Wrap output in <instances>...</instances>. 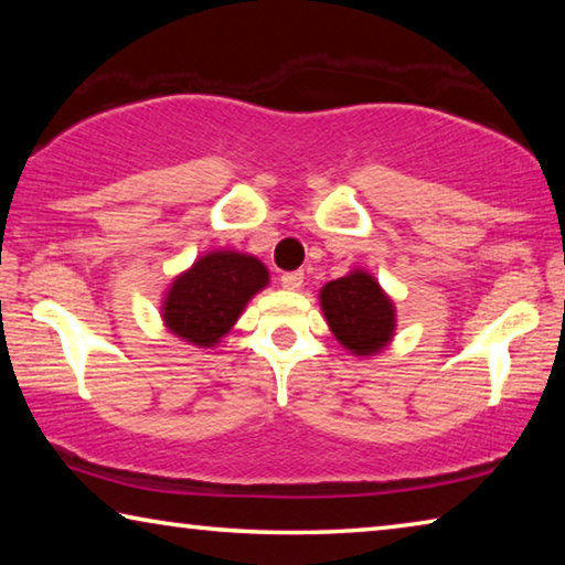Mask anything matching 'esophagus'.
<instances>
[{
	"mask_svg": "<svg viewBox=\"0 0 565 565\" xmlns=\"http://www.w3.org/2000/svg\"><path fill=\"white\" fill-rule=\"evenodd\" d=\"M281 286L289 291H299L303 286V271H286L281 276Z\"/></svg>",
	"mask_w": 565,
	"mask_h": 565,
	"instance_id": "1",
	"label": "esophagus"
}]
</instances>
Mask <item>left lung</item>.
Returning <instances> with one entry per match:
<instances>
[{"label": "left lung", "instance_id": "left-lung-1", "mask_svg": "<svg viewBox=\"0 0 565 565\" xmlns=\"http://www.w3.org/2000/svg\"><path fill=\"white\" fill-rule=\"evenodd\" d=\"M319 301L333 337L356 356H374L394 339V301L371 274L356 269L329 281L321 289Z\"/></svg>", "mask_w": 565, "mask_h": 565}]
</instances>
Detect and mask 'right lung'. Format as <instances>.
Returning <instances> with one entry per match:
<instances>
[{
    "instance_id": "add662e5",
    "label": "right lung",
    "mask_w": 565,
    "mask_h": 565,
    "mask_svg": "<svg viewBox=\"0 0 565 565\" xmlns=\"http://www.w3.org/2000/svg\"><path fill=\"white\" fill-rule=\"evenodd\" d=\"M266 284L269 271L256 256L224 248L209 252L171 281L161 301V319L174 337L212 349Z\"/></svg>"
}]
</instances>
